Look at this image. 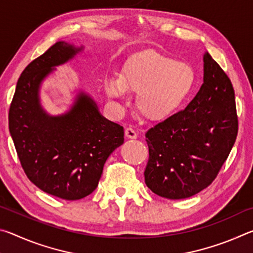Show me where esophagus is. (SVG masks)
<instances>
[{"mask_svg":"<svg viewBox=\"0 0 253 253\" xmlns=\"http://www.w3.org/2000/svg\"><path fill=\"white\" fill-rule=\"evenodd\" d=\"M125 136L127 137V138H130V139H136L137 138V132H136V130L134 129V128H131V127H128V128H126V130H125Z\"/></svg>","mask_w":253,"mask_h":253,"instance_id":"obj_1","label":"esophagus"}]
</instances>
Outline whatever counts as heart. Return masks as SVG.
<instances>
[{"label":"heart","instance_id":"obj_1","mask_svg":"<svg viewBox=\"0 0 253 253\" xmlns=\"http://www.w3.org/2000/svg\"><path fill=\"white\" fill-rule=\"evenodd\" d=\"M195 84L191 65L154 50L128 58L121 75L106 77L105 91L111 100L136 92V108L147 119H161L177 110L190 97Z\"/></svg>","mask_w":253,"mask_h":253}]
</instances>
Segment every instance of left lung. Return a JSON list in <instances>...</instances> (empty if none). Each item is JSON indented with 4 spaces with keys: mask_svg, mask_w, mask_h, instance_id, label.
<instances>
[{
    "mask_svg": "<svg viewBox=\"0 0 253 253\" xmlns=\"http://www.w3.org/2000/svg\"><path fill=\"white\" fill-rule=\"evenodd\" d=\"M203 62V84L194 99L145 134L149 151L145 183L162 198L186 199L208 187L237 138L231 80L209 52Z\"/></svg>",
    "mask_w": 253,
    "mask_h": 253,
    "instance_id": "left-lung-1",
    "label": "left lung"
}]
</instances>
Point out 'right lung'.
<instances>
[{
    "label": "right lung",
    "instance_id": "obj_1",
    "mask_svg": "<svg viewBox=\"0 0 253 253\" xmlns=\"http://www.w3.org/2000/svg\"><path fill=\"white\" fill-rule=\"evenodd\" d=\"M83 50L59 41L33 60L20 76L8 111V129L27 176L45 193L68 201L96 190L107 158L124 143V128L102 116L81 89L61 115H50L41 105L42 83Z\"/></svg>",
    "mask_w": 253,
    "mask_h": 253
}]
</instances>
